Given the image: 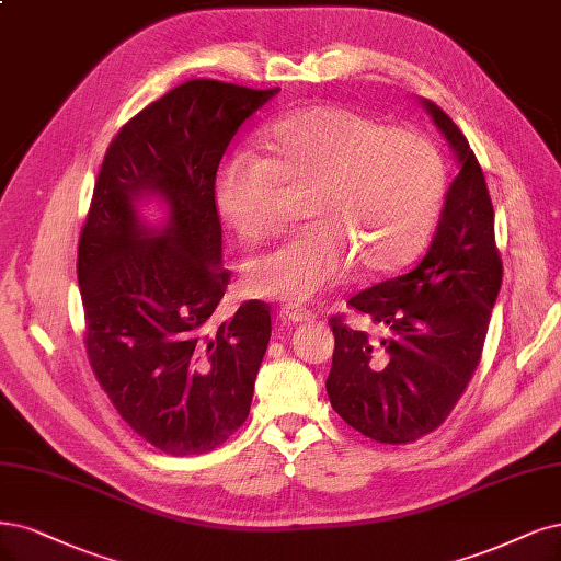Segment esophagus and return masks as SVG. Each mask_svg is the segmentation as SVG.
<instances>
[{
	"mask_svg": "<svg viewBox=\"0 0 561 561\" xmlns=\"http://www.w3.org/2000/svg\"><path fill=\"white\" fill-rule=\"evenodd\" d=\"M280 322L283 324H287V327H295V324H299V322H306L308 318H311V313L306 311V308H299V306H293V304H287V306H283L280 308Z\"/></svg>",
	"mask_w": 561,
	"mask_h": 561,
	"instance_id": "esophagus-1",
	"label": "esophagus"
}]
</instances>
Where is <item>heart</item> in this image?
<instances>
[{"mask_svg": "<svg viewBox=\"0 0 561 561\" xmlns=\"http://www.w3.org/2000/svg\"><path fill=\"white\" fill-rule=\"evenodd\" d=\"M268 150L237 146L214 179L220 218L241 239L272 231L286 192H304L311 220L243 264V289L260 299L299 304L341 283L357 264L388 274L409 264L430 237L443 192L438 148L411 127H382L343 104L285 115Z\"/></svg>", "mask_w": 561, "mask_h": 561, "instance_id": "1", "label": "heart"}]
</instances>
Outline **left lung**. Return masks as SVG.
I'll return each mask as SVG.
<instances>
[{
  "mask_svg": "<svg viewBox=\"0 0 561 561\" xmlns=\"http://www.w3.org/2000/svg\"><path fill=\"white\" fill-rule=\"evenodd\" d=\"M459 167L436 234L413 272L378 283L347 306L382 336L347 330L336 339L327 394L332 409L378 443H411L450 415L480 362L504 266L494 243L485 176L459 127L422 100Z\"/></svg>",
  "mask_w": 561,
  "mask_h": 561,
  "instance_id": "8db88e82",
  "label": "left lung"
}]
</instances>
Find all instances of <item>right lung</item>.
<instances>
[{
    "mask_svg": "<svg viewBox=\"0 0 561 561\" xmlns=\"http://www.w3.org/2000/svg\"><path fill=\"white\" fill-rule=\"evenodd\" d=\"M276 94L210 79L173 88L118 131L94 183L79 241L88 357L115 411L169 455L218 448L250 413L272 316L245 301L208 327L229 283L214 179Z\"/></svg>",
    "mask_w": 561,
    "mask_h": 561,
    "instance_id": "1",
    "label": "right lung"
}]
</instances>
